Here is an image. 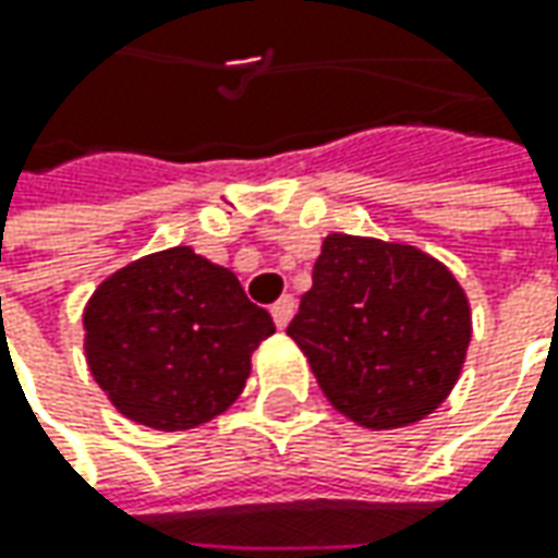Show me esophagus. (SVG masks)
Segmentation results:
<instances>
[{
	"mask_svg": "<svg viewBox=\"0 0 558 558\" xmlns=\"http://www.w3.org/2000/svg\"><path fill=\"white\" fill-rule=\"evenodd\" d=\"M294 307H298V304H294V298H291V294H282V298L272 304V311L269 313H272V319H276V326H279V329H286V326H289L291 316H294Z\"/></svg>",
	"mask_w": 558,
	"mask_h": 558,
	"instance_id": "obj_1",
	"label": "esophagus"
}]
</instances>
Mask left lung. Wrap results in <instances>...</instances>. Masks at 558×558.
I'll list each match as a JSON object with an SVG mask.
<instances>
[{
    "label": "left lung",
    "mask_w": 558,
    "mask_h": 558,
    "mask_svg": "<svg viewBox=\"0 0 558 558\" xmlns=\"http://www.w3.org/2000/svg\"><path fill=\"white\" fill-rule=\"evenodd\" d=\"M341 416L388 432L432 416L460 381L472 307L438 257L332 232L289 326Z\"/></svg>",
    "instance_id": "8db88e82"
}]
</instances>
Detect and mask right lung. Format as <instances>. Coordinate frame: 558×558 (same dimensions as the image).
<instances>
[{"mask_svg": "<svg viewBox=\"0 0 558 558\" xmlns=\"http://www.w3.org/2000/svg\"><path fill=\"white\" fill-rule=\"evenodd\" d=\"M83 332L89 373L118 413L189 432L235 403L276 326L232 269L177 245L111 272L83 307Z\"/></svg>", "mask_w": 558, "mask_h": 558, "instance_id": "right-lung-1", "label": "right lung"}]
</instances>
